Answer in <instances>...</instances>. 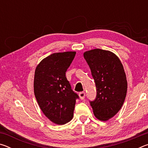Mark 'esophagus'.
Here are the masks:
<instances>
[{"label":"esophagus","mask_w":148,"mask_h":148,"mask_svg":"<svg viewBox=\"0 0 148 148\" xmlns=\"http://www.w3.org/2000/svg\"><path fill=\"white\" fill-rule=\"evenodd\" d=\"M79 97L81 100H84L85 99V97H86V93L85 92H80L79 93Z\"/></svg>","instance_id":"1"}]
</instances>
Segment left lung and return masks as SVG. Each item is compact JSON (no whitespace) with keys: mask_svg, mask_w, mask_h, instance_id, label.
Masks as SVG:
<instances>
[{"mask_svg":"<svg viewBox=\"0 0 148 148\" xmlns=\"http://www.w3.org/2000/svg\"><path fill=\"white\" fill-rule=\"evenodd\" d=\"M97 88V96L90 101L93 114L101 121L113 117L123 104L127 81L119 57L112 52L94 49L84 52Z\"/></svg>","mask_w":148,"mask_h":148,"instance_id":"1","label":"left lung"}]
</instances>
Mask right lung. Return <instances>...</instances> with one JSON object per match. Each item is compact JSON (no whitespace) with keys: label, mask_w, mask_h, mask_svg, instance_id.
<instances>
[{"label":"right lung","mask_w":148,"mask_h":148,"mask_svg":"<svg viewBox=\"0 0 148 148\" xmlns=\"http://www.w3.org/2000/svg\"><path fill=\"white\" fill-rule=\"evenodd\" d=\"M75 55V51L53 53L42 60L35 70V97L45 116L57 125L66 124L72 119L79 98L65 75Z\"/></svg>","instance_id":"add662e5"}]
</instances>
